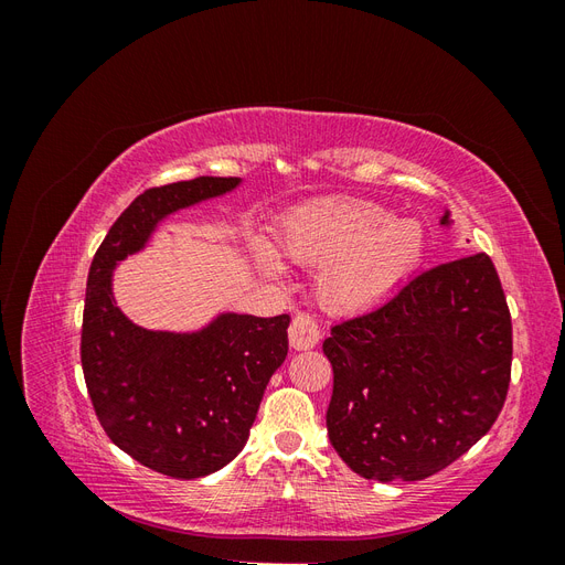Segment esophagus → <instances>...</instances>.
<instances>
[{"label":"esophagus","instance_id":"1","mask_svg":"<svg viewBox=\"0 0 565 565\" xmlns=\"http://www.w3.org/2000/svg\"><path fill=\"white\" fill-rule=\"evenodd\" d=\"M320 339V328L313 316L309 313H297L289 324V347L295 351L313 349Z\"/></svg>","mask_w":565,"mask_h":565}]
</instances>
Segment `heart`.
Wrapping results in <instances>:
<instances>
[{"instance_id": "obj_1", "label": "heart", "mask_w": 565, "mask_h": 565, "mask_svg": "<svg viewBox=\"0 0 565 565\" xmlns=\"http://www.w3.org/2000/svg\"><path fill=\"white\" fill-rule=\"evenodd\" d=\"M282 252L303 266H320L316 292L324 309L353 313L380 303L413 276L424 256V228L396 218L370 200L330 198L303 204L285 218ZM256 264L280 273L276 249L254 247Z\"/></svg>"}]
</instances>
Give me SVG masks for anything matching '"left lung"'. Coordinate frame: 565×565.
<instances>
[{"label":"left lung","instance_id":"8db88e82","mask_svg":"<svg viewBox=\"0 0 565 565\" xmlns=\"http://www.w3.org/2000/svg\"><path fill=\"white\" fill-rule=\"evenodd\" d=\"M322 351L339 457L370 481L429 478L502 413L511 316L498 270L481 252L417 273L377 309L337 322Z\"/></svg>","mask_w":565,"mask_h":565}]
</instances>
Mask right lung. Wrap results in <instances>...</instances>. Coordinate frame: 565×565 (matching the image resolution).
Segmentation results:
<instances>
[{"label":"right lung","mask_w":565,"mask_h":565,"mask_svg":"<svg viewBox=\"0 0 565 565\" xmlns=\"http://www.w3.org/2000/svg\"><path fill=\"white\" fill-rule=\"evenodd\" d=\"M237 177L148 188L94 254L82 318V370L119 450L172 478H202L245 448L268 380L287 355L289 316L218 313L195 332L146 330L117 309L113 270L179 210L231 193Z\"/></svg>","instance_id":"1"}]
</instances>
